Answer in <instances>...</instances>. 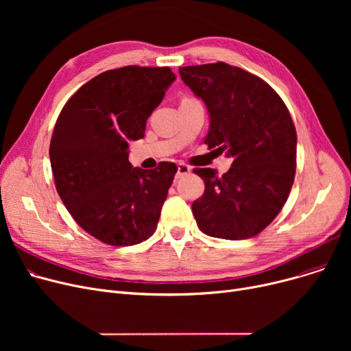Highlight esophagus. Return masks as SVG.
Returning <instances> with one entry per match:
<instances>
[{
  "mask_svg": "<svg viewBox=\"0 0 351 351\" xmlns=\"http://www.w3.org/2000/svg\"><path fill=\"white\" fill-rule=\"evenodd\" d=\"M191 172V168L186 163H179L178 165V172H176V178H182Z\"/></svg>",
  "mask_w": 351,
  "mask_h": 351,
  "instance_id": "1",
  "label": "esophagus"
}]
</instances>
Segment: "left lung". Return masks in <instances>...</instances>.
I'll return each mask as SVG.
<instances>
[{"instance_id": "left-lung-1", "label": "left lung", "mask_w": 351, "mask_h": 351, "mask_svg": "<svg viewBox=\"0 0 351 351\" xmlns=\"http://www.w3.org/2000/svg\"><path fill=\"white\" fill-rule=\"evenodd\" d=\"M179 73L209 114V149L232 158L230 169H193L205 193L192 204L199 229L241 241L279 215L296 173V128L276 90L259 77L225 62L180 66Z\"/></svg>"}]
</instances>
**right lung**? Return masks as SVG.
Returning a JSON list of instances; mask_svg holds the SVG:
<instances>
[{
    "instance_id": "1",
    "label": "right lung",
    "mask_w": 351,
    "mask_h": 351,
    "mask_svg": "<svg viewBox=\"0 0 351 351\" xmlns=\"http://www.w3.org/2000/svg\"><path fill=\"white\" fill-rule=\"evenodd\" d=\"M175 80L168 66L102 72L68 99L55 123L49 159L57 192L75 222L106 245L132 246L156 230L178 168H134L128 149L145 136Z\"/></svg>"
}]
</instances>
